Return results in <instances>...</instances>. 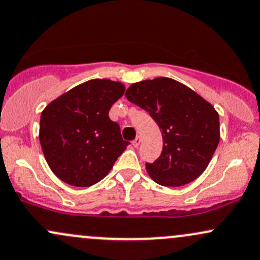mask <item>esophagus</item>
I'll return each instance as SVG.
<instances>
[{"label":"esophagus","mask_w":260,"mask_h":260,"mask_svg":"<svg viewBox=\"0 0 260 260\" xmlns=\"http://www.w3.org/2000/svg\"><path fill=\"white\" fill-rule=\"evenodd\" d=\"M140 142H141V138H140V136H138V138H136V139L133 141V146H134V147H139Z\"/></svg>","instance_id":"1"}]
</instances>
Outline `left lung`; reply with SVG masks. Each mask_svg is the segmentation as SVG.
I'll list each match as a JSON object with an SVG mask.
<instances>
[{
  "label": "left lung",
  "mask_w": 260,
  "mask_h": 260,
  "mask_svg": "<svg viewBox=\"0 0 260 260\" xmlns=\"http://www.w3.org/2000/svg\"><path fill=\"white\" fill-rule=\"evenodd\" d=\"M148 112L162 133L161 156L146 163L157 184L182 186L205 171L220 141L215 108L193 89L168 77L134 83L125 93Z\"/></svg>",
  "instance_id": "8db88e82"
}]
</instances>
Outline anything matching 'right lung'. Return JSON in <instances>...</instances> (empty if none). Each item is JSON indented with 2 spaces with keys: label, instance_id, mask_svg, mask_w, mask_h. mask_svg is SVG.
<instances>
[{
  "label": "right lung",
  "instance_id": "obj_1",
  "mask_svg": "<svg viewBox=\"0 0 260 260\" xmlns=\"http://www.w3.org/2000/svg\"><path fill=\"white\" fill-rule=\"evenodd\" d=\"M125 87L110 80L87 81L46 106L39 140L49 167L62 182L91 186L109 173L129 141L109 110Z\"/></svg>",
  "mask_w": 260,
  "mask_h": 260
}]
</instances>
